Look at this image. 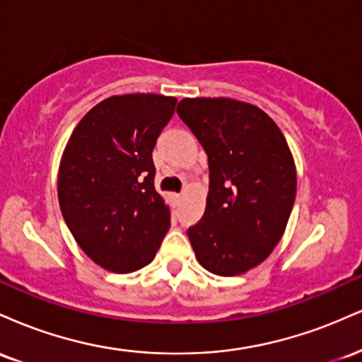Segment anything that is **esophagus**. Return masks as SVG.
I'll list each match as a JSON object with an SVG mask.
<instances>
[{
  "label": "esophagus",
  "mask_w": 362,
  "mask_h": 362,
  "mask_svg": "<svg viewBox=\"0 0 362 362\" xmlns=\"http://www.w3.org/2000/svg\"><path fill=\"white\" fill-rule=\"evenodd\" d=\"M172 199H173V202H175V204H178V202L182 201V195L180 194H172Z\"/></svg>",
  "instance_id": "obj_1"
}]
</instances>
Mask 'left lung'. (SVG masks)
<instances>
[{"label":"left lung","mask_w":362,"mask_h":362,"mask_svg":"<svg viewBox=\"0 0 362 362\" xmlns=\"http://www.w3.org/2000/svg\"><path fill=\"white\" fill-rule=\"evenodd\" d=\"M177 114L209 161L201 221L187 230L199 264L216 276H240L279 243L296 197V167L277 124L252 103L184 98Z\"/></svg>","instance_id":"obj_1"}]
</instances>
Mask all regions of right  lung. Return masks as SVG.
Segmentation results:
<instances>
[{"mask_svg":"<svg viewBox=\"0 0 362 362\" xmlns=\"http://www.w3.org/2000/svg\"><path fill=\"white\" fill-rule=\"evenodd\" d=\"M175 103L155 93L105 98L78 122L62 153V218L81 250L110 272L148 265L170 228V209L155 189L153 148Z\"/></svg>","mask_w":362,"mask_h":362,"instance_id":"right-lung-1","label":"right lung"}]
</instances>
